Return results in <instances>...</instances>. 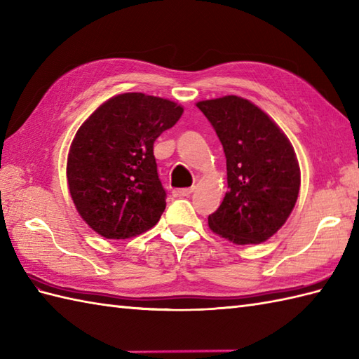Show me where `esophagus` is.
<instances>
[{
    "instance_id": "obj_1",
    "label": "esophagus",
    "mask_w": 359,
    "mask_h": 359,
    "mask_svg": "<svg viewBox=\"0 0 359 359\" xmlns=\"http://www.w3.org/2000/svg\"><path fill=\"white\" fill-rule=\"evenodd\" d=\"M193 188H188V189H174L172 191V196L174 197H189L193 194Z\"/></svg>"
}]
</instances>
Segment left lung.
Segmentation results:
<instances>
[{
	"label": "left lung",
	"instance_id": "obj_1",
	"mask_svg": "<svg viewBox=\"0 0 359 359\" xmlns=\"http://www.w3.org/2000/svg\"><path fill=\"white\" fill-rule=\"evenodd\" d=\"M226 156L228 193L208 217L210 229L234 245H258L286 223L302 172L290 140L262 108L236 95L196 104Z\"/></svg>",
	"mask_w": 359,
	"mask_h": 359
}]
</instances>
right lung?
<instances>
[{
    "instance_id": "1",
    "label": "right lung",
    "mask_w": 359,
    "mask_h": 359,
    "mask_svg": "<svg viewBox=\"0 0 359 359\" xmlns=\"http://www.w3.org/2000/svg\"><path fill=\"white\" fill-rule=\"evenodd\" d=\"M183 108L170 99L122 93L108 99L81 125L67 157V183L78 214L99 236H140L165 211L154 140Z\"/></svg>"
}]
</instances>
